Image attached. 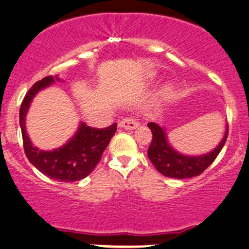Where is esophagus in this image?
I'll use <instances>...</instances> for the list:
<instances>
[{"mask_svg": "<svg viewBox=\"0 0 249 249\" xmlns=\"http://www.w3.org/2000/svg\"><path fill=\"white\" fill-rule=\"evenodd\" d=\"M138 125H140V124H138L137 120H136L135 118H132V117H126V118H124V119H122L119 122V126L124 127V129H126V130L136 129Z\"/></svg>", "mask_w": 249, "mask_h": 249, "instance_id": "obj_1", "label": "esophagus"}]
</instances>
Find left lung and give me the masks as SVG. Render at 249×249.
Returning a JSON list of instances; mask_svg holds the SVG:
<instances>
[{
	"instance_id": "obj_1",
	"label": "left lung",
	"mask_w": 249,
	"mask_h": 249,
	"mask_svg": "<svg viewBox=\"0 0 249 249\" xmlns=\"http://www.w3.org/2000/svg\"><path fill=\"white\" fill-rule=\"evenodd\" d=\"M148 127L153 133V140L148 148V158L155 168L164 177L175 178V179H187L197 177L205 171L214 161L219 151L222 150L228 138V125L226 135L218 146L211 153L201 156H186L175 151L167 142V136L164 130L155 123H149Z\"/></svg>"
}]
</instances>
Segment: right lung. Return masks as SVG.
Instances as JSON below:
<instances>
[{
  "label": "right lung",
  "instance_id": "1",
  "mask_svg": "<svg viewBox=\"0 0 249 249\" xmlns=\"http://www.w3.org/2000/svg\"><path fill=\"white\" fill-rule=\"evenodd\" d=\"M54 78L59 80L58 77ZM54 78L46 76L36 82L21 103L20 126L22 133L23 150L31 163L50 179L63 182H72L88 177L93 172L96 164L100 162L103 153L108 145L109 141L116 133L117 124L114 123L104 129H96V127L87 126L86 124H81L76 135L67 144L52 151L39 150L33 146L26 133V113L36 94L54 82Z\"/></svg>",
  "mask_w": 249,
  "mask_h": 249
}]
</instances>
